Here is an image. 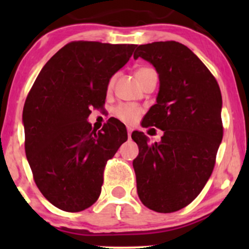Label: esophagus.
Segmentation results:
<instances>
[{"instance_id": "34e87169", "label": "esophagus", "mask_w": 249, "mask_h": 249, "mask_svg": "<svg viewBox=\"0 0 249 249\" xmlns=\"http://www.w3.org/2000/svg\"><path fill=\"white\" fill-rule=\"evenodd\" d=\"M131 133H132V127L127 126V136H128V138H130V137H131Z\"/></svg>"}]
</instances>
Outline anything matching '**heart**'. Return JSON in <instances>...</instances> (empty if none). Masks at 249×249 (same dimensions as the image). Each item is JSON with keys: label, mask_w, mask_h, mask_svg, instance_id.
Listing matches in <instances>:
<instances>
[{"label": "heart", "mask_w": 249, "mask_h": 249, "mask_svg": "<svg viewBox=\"0 0 249 249\" xmlns=\"http://www.w3.org/2000/svg\"><path fill=\"white\" fill-rule=\"evenodd\" d=\"M150 69L147 68H142V69H138L134 72V76L138 77L141 76L142 73H144L145 71H147ZM113 81L110 82V87L112 85ZM116 116L118 117L119 119H122L123 122L125 123H134L137 119L139 118L142 113V108L134 104H121L116 107Z\"/></svg>", "instance_id": "1"}]
</instances>
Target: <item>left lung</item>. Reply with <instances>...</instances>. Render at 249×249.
Here are the masks:
<instances>
[{"mask_svg":"<svg viewBox=\"0 0 249 249\" xmlns=\"http://www.w3.org/2000/svg\"><path fill=\"white\" fill-rule=\"evenodd\" d=\"M133 57L152 64L159 77L142 127L164 131L153 144L141 131L132 132L139 147L137 192L150 210L172 213L191 204L212 174L222 139L221 92L206 65L181 43L142 44Z\"/></svg>","mask_w":249,"mask_h":249,"instance_id":"8db88e82","label":"left lung"}]
</instances>
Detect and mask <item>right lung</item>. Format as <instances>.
I'll return each mask as SVG.
<instances>
[{"label": "right lung", "instance_id": "obj_1", "mask_svg": "<svg viewBox=\"0 0 249 249\" xmlns=\"http://www.w3.org/2000/svg\"><path fill=\"white\" fill-rule=\"evenodd\" d=\"M137 45L71 42L37 76L23 107L25 154L41 193L53 206L81 212L98 199L108 159L127 139L108 119L96 132L88 122L102 107L107 85Z\"/></svg>", "mask_w": 249, "mask_h": 249}]
</instances>
